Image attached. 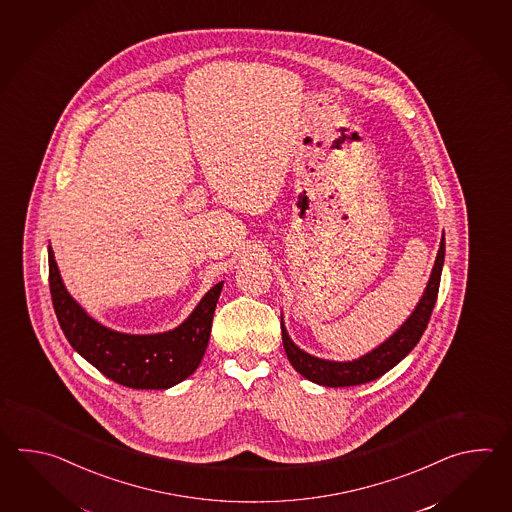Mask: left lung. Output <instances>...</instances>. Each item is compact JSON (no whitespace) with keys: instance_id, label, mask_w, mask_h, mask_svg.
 <instances>
[{"instance_id":"left-lung-1","label":"left lung","mask_w":512,"mask_h":512,"mask_svg":"<svg viewBox=\"0 0 512 512\" xmlns=\"http://www.w3.org/2000/svg\"><path fill=\"white\" fill-rule=\"evenodd\" d=\"M443 261H445V234L439 243L434 269L430 274V280L426 283L425 293L421 296L419 304L415 305L414 313L408 316V320L393 333L392 337L384 340L379 348L371 349L370 353L362 355L360 359L337 362V360L313 357L294 344L282 322L283 349L287 353V359L293 364L294 370L307 381L315 382L320 386H329V388L359 386V384L375 381L386 371L392 370L393 366H397L417 346L419 338L425 333L428 320L434 311L437 293H439Z\"/></svg>"}]
</instances>
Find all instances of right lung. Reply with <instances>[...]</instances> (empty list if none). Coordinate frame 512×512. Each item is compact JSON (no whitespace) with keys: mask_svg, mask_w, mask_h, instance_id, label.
<instances>
[{"mask_svg":"<svg viewBox=\"0 0 512 512\" xmlns=\"http://www.w3.org/2000/svg\"><path fill=\"white\" fill-rule=\"evenodd\" d=\"M49 287L69 344L108 379L133 390H166L188 379L205 355L223 282L208 291L181 326L155 335H128L98 324L67 293L49 247Z\"/></svg>","mask_w":512,"mask_h":512,"instance_id":"right-lung-1","label":"right lung"}]
</instances>
